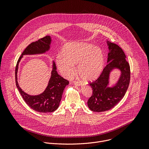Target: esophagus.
Segmentation results:
<instances>
[{
    "instance_id": "obj_1",
    "label": "esophagus",
    "mask_w": 149,
    "mask_h": 149,
    "mask_svg": "<svg viewBox=\"0 0 149 149\" xmlns=\"http://www.w3.org/2000/svg\"><path fill=\"white\" fill-rule=\"evenodd\" d=\"M74 84L76 86H80L82 85V84L81 82H78V81H74Z\"/></svg>"
}]
</instances>
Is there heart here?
Wrapping results in <instances>:
<instances>
[{
  "mask_svg": "<svg viewBox=\"0 0 149 149\" xmlns=\"http://www.w3.org/2000/svg\"><path fill=\"white\" fill-rule=\"evenodd\" d=\"M61 56L56 58V64L60 73L70 78L77 72L84 81L96 80L101 74L104 67V56L102 50L95 45L86 43H71L62 48Z\"/></svg>",
  "mask_w": 149,
  "mask_h": 149,
  "instance_id": "obj_1",
  "label": "heart"
}]
</instances>
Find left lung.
<instances>
[{
    "instance_id": "obj_1",
    "label": "left lung",
    "mask_w": 149,
    "mask_h": 149,
    "mask_svg": "<svg viewBox=\"0 0 149 149\" xmlns=\"http://www.w3.org/2000/svg\"><path fill=\"white\" fill-rule=\"evenodd\" d=\"M109 53L107 64L99 78L90 84L93 94L88 99V108L94 112H102L113 109L124 97L130 80V68L123 49L117 44L107 41ZM114 69H118L120 75L116 83L109 86V75Z\"/></svg>"
}]
</instances>
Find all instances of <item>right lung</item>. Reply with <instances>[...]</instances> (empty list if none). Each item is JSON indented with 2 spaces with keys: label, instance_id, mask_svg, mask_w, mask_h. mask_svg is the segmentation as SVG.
I'll list each match as a JSON object with an SVG mask.
<instances>
[{
  "label": "right lung",
  "instance_id": "obj_1",
  "mask_svg": "<svg viewBox=\"0 0 149 149\" xmlns=\"http://www.w3.org/2000/svg\"><path fill=\"white\" fill-rule=\"evenodd\" d=\"M51 42V37L46 36L29 45L19 57L15 69L16 85L21 96L30 108L39 113H51L58 108L63 91L69 82L58 74L56 65L53 61L51 76L46 89L39 95H31L22 91L19 86L17 75L18 65L24 55L42 54L48 51Z\"/></svg>",
  "mask_w": 149,
  "mask_h": 149
}]
</instances>
